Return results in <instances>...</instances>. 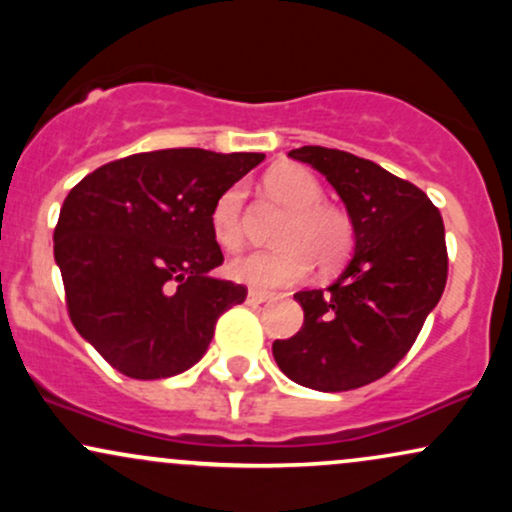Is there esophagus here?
Returning a JSON list of instances; mask_svg holds the SVG:
<instances>
[{"label": "esophagus", "instance_id": "1", "mask_svg": "<svg viewBox=\"0 0 512 512\" xmlns=\"http://www.w3.org/2000/svg\"><path fill=\"white\" fill-rule=\"evenodd\" d=\"M272 293H267V291H257V289H250L248 291V303H252V305H260V303H267V301H272Z\"/></svg>", "mask_w": 512, "mask_h": 512}]
</instances>
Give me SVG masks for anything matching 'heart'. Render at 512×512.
Returning a JSON list of instances; mask_svg holds the SVG:
<instances>
[{"mask_svg": "<svg viewBox=\"0 0 512 512\" xmlns=\"http://www.w3.org/2000/svg\"><path fill=\"white\" fill-rule=\"evenodd\" d=\"M264 190L289 209L276 231L272 250H255L228 264V274L255 289H279L308 272H332L354 248V223L344 209L322 202L325 190L308 168L279 163L264 175ZM243 202L240 187H228L216 197L209 214L214 240L223 250L236 252L243 245Z\"/></svg>", "mask_w": 512, "mask_h": 512, "instance_id": "1", "label": "heart"}]
</instances>
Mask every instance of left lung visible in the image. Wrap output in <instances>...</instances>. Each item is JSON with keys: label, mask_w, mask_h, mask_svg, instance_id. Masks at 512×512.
Returning <instances> with one entry per match:
<instances>
[{"label": "left lung", "mask_w": 512, "mask_h": 512, "mask_svg": "<svg viewBox=\"0 0 512 512\" xmlns=\"http://www.w3.org/2000/svg\"><path fill=\"white\" fill-rule=\"evenodd\" d=\"M291 158L320 170L349 211L354 260L327 289L298 291L303 327L272 344L293 383L346 392L375 383L407 356L448 281L438 207L409 180L378 163L325 146Z\"/></svg>", "instance_id": "1"}]
</instances>
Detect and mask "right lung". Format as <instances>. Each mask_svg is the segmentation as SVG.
I'll list each match as a JSON object with an SVG mask.
<instances>
[{
    "label": "right lung",
    "mask_w": 512,
    "mask_h": 512,
    "mask_svg": "<svg viewBox=\"0 0 512 512\" xmlns=\"http://www.w3.org/2000/svg\"><path fill=\"white\" fill-rule=\"evenodd\" d=\"M264 154L163 149L88 173L55 226V260L76 332L122 375L158 380L207 354L216 320L243 284L209 276L223 264L209 226L216 197Z\"/></svg>",
    "instance_id": "right-lung-1"
}]
</instances>
